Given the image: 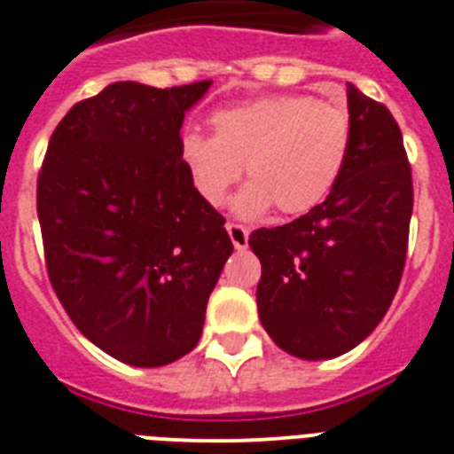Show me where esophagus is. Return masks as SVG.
I'll return each mask as SVG.
<instances>
[{
	"mask_svg": "<svg viewBox=\"0 0 454 454\" xmlns=\"http://www.w3.org/2000/svg\"><path fill=\"white\" fill-rule=\"evenodd\" d=\"M228 235H231V242L235 245V249H247L249 245V231L239 223H228L226 226Z\"/></svg>",
	"mask_w": 454,
	"mask_h": 454,
	"instance_id": "obj_1",
	"label": "esophagus"
}]
</instances>
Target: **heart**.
<instances>
[{
  "mask_svg": "<svg viewBox=\"0 0 454 454\" xmlns=\"http://www.w3.org/2000/svg\"><path fill=\"white\" fill-rule=\"evenodd\" d=\"M209 121L215 136H182V163L212 207L223 205L245 166L251 182L233 207L247 219L262 216L272 205L279 215L300 216L325 203L353 140L348 108L309 94L251 98L216 110Z\"/></svg>",
  "mask_w": 454,
  "mask_h": 454,
  "instance_id": "1",
  "label": "heart"
}]
</instances>
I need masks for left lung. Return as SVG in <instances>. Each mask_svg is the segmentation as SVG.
<instances>
[{"label": "left lung", "mask_w": 454, "mask_h": 454, "mask_svg": "<svg viewBox=\"0 0 454 454\" xmlns=\"http://www.w3.org/2000/svg\"><path fill=\"white\" fill-rule=\"evenodd\" d=\"M353 140L333 193L277 228H258V316L272 341L302 360L356 348L390 309L402 281L413 180L390 110L346 85Z\"/></svg>", "instance_id": "8db88e82"}]
</instances>
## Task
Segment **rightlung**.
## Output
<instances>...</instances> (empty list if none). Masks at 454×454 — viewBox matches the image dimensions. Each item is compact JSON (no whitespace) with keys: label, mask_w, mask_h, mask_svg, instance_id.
Masks as SVG:
<instances>
[{"label":"right lung","mask_w":454,"mask_h":454,"mask_svg":"<svg viewBox=\"0 0 454 454\" xmlns=\"http://www.w3.org/2000/svg\"><path fill=\"white\" fill-rule=\"evenodd\" d=\"M209 85L113 82L68 110L41 166L36 209L57 298L91 344L133 367L196 348L233 254L226 219L180 156L184 113Z\"/></svg>","instance_id":"right-lung-1"}]
</instances>
